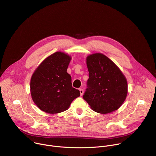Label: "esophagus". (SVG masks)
Returning <instances> with one entry per match:
<instances>
[{"label":"esophagus","instance_id":"obj_1","mask_svg":"<svg viewBox=\"0 0 156 156\" xmlns=\"http://www.w3.org/2000/svg\"><path fill=\"white\" fill-rule=\"evenodd\" d=\"M79 91H80V95H81V96H83V92H84V91H83V89H82V88L79 89Z\"/></svg>","mask_w":156,"mask_h":156}]
</instances>
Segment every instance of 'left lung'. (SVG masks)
<instances>
[{"label":"left lung","mask_w":156,"mask_h":156,"mask_svg":"<svg viewBox=\"0 0 156 156\" xmlns=\"http://www.w3.org/2000/svg\"><path fill=\"white\" fill-rule=\"evenodd\" d=\"M87 89L83 98L96 112L108 114L117 110L128 93L127 80L115 63L101 53L88 55Z\"/></svg>","instance_id":"1"}]
</instances>
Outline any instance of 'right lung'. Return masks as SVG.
<instances>
[{"mask_svg": "<svg viewBox=\"0 0 156 156\" xmlns=\"http://www.w3.org/2000/svg\"><path fill=\"white\" fill-rule=\"evenodd\" d=\"M71 56L56 52L44 59L32 75L30 92L37 107L54 114L67 110L72 101L80 96L72 87V77L66 72Z\"/></svg>", "mask_w": 156, "mask_h": 156, "instance_id": "add662e5", "label": "right lung"}]
</instances>
